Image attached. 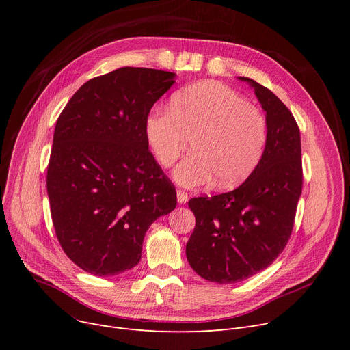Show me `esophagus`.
<instances>
[{
    "label": "esophagus",
    "instance_id": "1",
    "mask_svg": "<svg viewBox=\"0 0 350 350\" xmlns=\"http://www.w3.org/2000/svg\"><path fill=\"white\" fill-rule=\"evenodd\" d=\"M189 194L185 191V190H177V200H178V203L180 204H185V203H187L189 201Z\"/></svg>",
    "mask_w": 350,
    "mask_h": 350
}]
</instances>
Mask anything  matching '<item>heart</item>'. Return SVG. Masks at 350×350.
Wrapping results in <instances>:
<instances>
[{"mask_svg":"<svg viewBox=\"0 0 350 350\" xmlns=\"http://www.w3.org/2000/svg\"><path fill=\"white\" fill-rule=\"evenodd\" d=\"M147 144L163 167H170L191 142L193 154L174 172L186 187H234L258 167L268 143V120L232 88L215 81L178 90L170 107L154 106L144 120Z\"/></svg>","mask_w":350,"mask_h":350,"instance_id":"b5f03b06","label":"heart"}]
</instances>
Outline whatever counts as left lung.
<instances>
[{"label":"left lung","mask_w":350,"mask_h":350,"mask_svg":"<svg viewBox=\"0 0 350 350\" xmlns=\"http://www.w3.org/2000/svg\"><path fill=\"white\" fill-rule=\"evenodd\" d=\"M268 120L267 149L252 174L228 193L194 197L196 227L186 247L191 268L211 282L244 281L286 247L302 193L299 127L269 89L248 78Z\"/></svg>","instance_id":"obj_1"}]
</instances>
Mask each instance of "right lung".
I'll return each mask as SVG.
<instances>
[{"label":"right lung","instance_id":"obj_1","mask_svg":"<svg viewBox=\"0 0 350 350\" xmlns=\"http://www.w3.org/2000/svg\"><path fill=\"white\" fill-rule=\"evenodd\" d=\"M174 73L124 66L83 83L61 112L46 173L51 217L68 258L98 277L139 264L144 234L177 206L149 150L144 120Z\"/></svg>","mask_w":350,"mask_h":350}]
</instances>
